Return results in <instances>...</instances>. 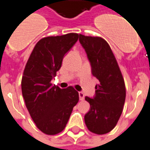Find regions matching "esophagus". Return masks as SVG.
Listing matches in <instances>:
<instances>
[{"mask_svg": "<svg viewBox=\"0 0 150 150\" xmlns=\"http://www.w3.org/2000/svg\"><path fill=\"white\" fill-rule=\"evenodd\" d=\"M79 98H80V100H83L84 99V95L82 91H79Z\"/></svg>", "mask_w": 150, "mask_h": 150, "instance_id": "esophagus-1", "label": "esophagus"}]
</instances>
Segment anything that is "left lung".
Listing matches in <instances>:
<instances>
[{"label": "left lung", "instance_id": "1", "mask_svg": "<svg viewBox=\"0 0 150 150\" xmlns=\"http://www.w3.org/2000/svg\"><path fill=\"white\" fill-rule=\"evenodd\" d=\"M91 67V74L99 81L93 98L85 97L90 110L84 115L90 132L104 134L111 132L122 113L126 97L125 81L110 45L98 37L79 35Z\"/></svg>", "mask_w": 150, "mask_h": 150}]
</instances>
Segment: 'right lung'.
Returning a JSON list of instances; mask_svg holds the SVG:
<instances>
[{
	"instance_id": "obj_1",
	"label": "right lung",
	"mask_w": 150,
	"mask_h": 150,
	"mask_svg": "<svg viewBox=\"0 0 150 150\" xmlns=\"http://www.w3.org/2000/svg\"><path fill=\"white\" fill-rule=\"evenodd\" d=\"M78 37L71 33L42 38L25 65L22 93L33 122L45 134L53 135L62 132L78 103L79 94L73 87L62 89L51 83Z\"/></svg>"
}]
</instances>
